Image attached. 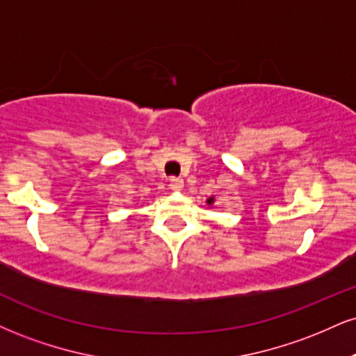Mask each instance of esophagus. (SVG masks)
<instances>
[{"instance_id":"esophagus-1","label":"esophagus","mask_w":356,"mask_h":356,"mask_svg":"<svg viewBox=\"0 0 356 356\" xmlns=\"http://www.w3.org/2000/svg\"><path fill=\"white\" fill-rule=\"evenodd\" d=\"M169 187H170V191L181 192L184 189V181H182V179H170Z\"/></svg>"}]
</instances>
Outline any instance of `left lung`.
Returning <instances> with one entry per match:
<instances>
[{
  "label": "left lung",
  "mask_w": 356,
  "mask_h": 356,
  "mask_svg": "<svg viewBox=\"0 0 356 356\" xmlns=\"http://www.w3.org/2000/svg\"><path fill=\"white\" fill-rule=\"evenodd\" d=\"M213 202H216V199H213V197H211V199H207V205H211V207L213 205Z\"/></svg>",
  "instance_id": "left-lung-1"
}]
</instances>
